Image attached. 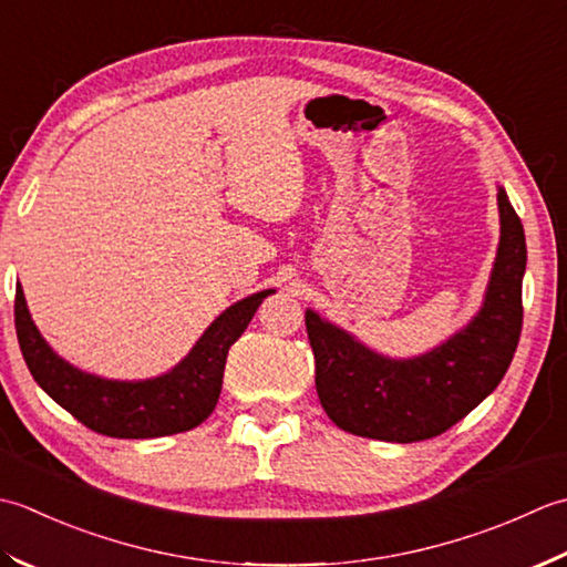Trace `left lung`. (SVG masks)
Listing matches in <instances>:
<instances>
[{"instance_id":"8db88e82","label":"left lung","mask_w":567,"mask_h":567,"mask_svg":"<svg viewBox=\"0 0 567 567\" xmlns=\"http://www.w3.org/2000/svg\"><path fill=\"white\" fill-rule=\"evenodd\" d=\"M496 203L502 237L484 303L435 350L391 360L306 310L316 389L338 429L389 443L429 441L465 419L504 379L524 322L526 237L504 188Z\"/></svg>"}]
</instances>
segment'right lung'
Segmentation results:
<instances>
[{
  "mask_svg": "<svg viewBox=\"0 0 567 567\" xmlns=\"http://www.w3.org/2000/svg\"><path fill=\"white\" fill-rule=\"evenodd\" d=\"M271 293L274 288H267L237 300L171 372L144 381L102 379L68 364L33 326L21 286H17L14 322L31 377L58 406L102 435L161 437L190 431L213 413L223 389L227 352Z\"/></svg>",
  "mask_w": 567,
  "mask_h": 567,
  "instance_id": "1",
  "label": "right lung"
}]
</instances>
